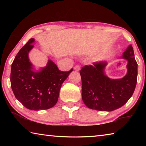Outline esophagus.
I'll return each mask as SVG.
<instances>
[{
    "mask_svg": "<svg viewBox=\"0 0 146 146\" xmlns=\"http://www.w3.org/2000/svg\"><path fill=\"white\" fill-rule=\"evenodd\" d=\"M80 67L79 65H76L75 67H74V70L75 71H79L80 70Z\"/></svg>",
    "mask_w": 146,
    "mask_h": 146,
    "instance_id": "esophagus-1",
    "label": "esophagus"
}]
</instances>
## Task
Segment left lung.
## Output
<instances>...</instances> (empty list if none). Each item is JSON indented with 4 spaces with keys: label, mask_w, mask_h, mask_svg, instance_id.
I'll return each instance as SVG.
<instances>
[{
    "label": "left lung",
    "mask_w": 146,
    "mask_h": 146,
    "mask_svg": "<svg viewBox=\"0 0 146 146\" xmlns=\"http://www.w3.org/2000/svg\"><path fill=\"white\" fill-rule=\"evenodd\" d=\"M128 61L127 73L121 79H111L104 75L107 63L94 62L80 71L82 79V98L88 108L102 111H111L122 107L133 95L137 81L138 64L132 46L123 53Z\"/></svg>",
    "instance_id": "8db88e82"
}]
</instances>
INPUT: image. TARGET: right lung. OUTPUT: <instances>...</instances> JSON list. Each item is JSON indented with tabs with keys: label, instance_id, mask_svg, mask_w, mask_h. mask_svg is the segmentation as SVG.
<instances>
[{
	"label": "right lung",
	"instance_id": "1",
	"mask_svg": "<svg viewBox=\"0 0 146 146\" xmlns=\"http://www.w3.org/2000/svg\"><path fill=\"white\" fill-rule=\"evenodd\" d=\"M34 41V38L29 39L15 58L11 68V86L15 97L24 107L35 111L48 110L57 102L62 84L73 68L62 71L49 60L45 68L34 71L28 58Z\"/></svg>",
	"mask_w": 146,
	"mask_h": 146
}]
</instances>
